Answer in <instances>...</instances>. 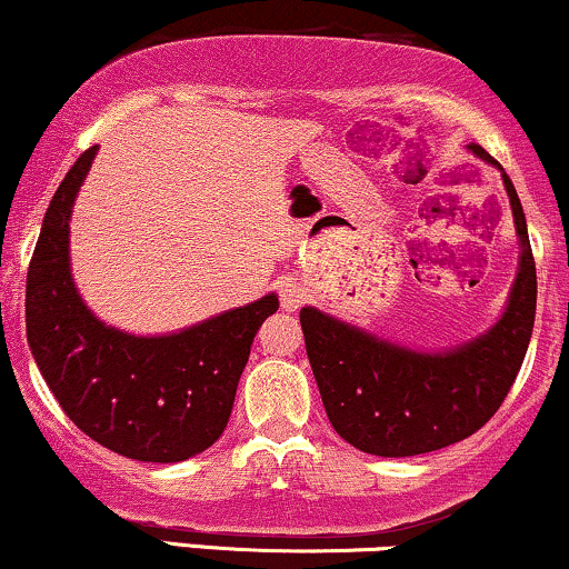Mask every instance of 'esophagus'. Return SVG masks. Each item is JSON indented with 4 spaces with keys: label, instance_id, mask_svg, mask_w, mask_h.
Instances as JSON below:
<instances>
[{
    "label": "esophagus",
    "instance_id": "34e87169",
    "mask_svg": "<svg viewBox=\"0 0 569 569\" xmlns=\"http://www.w3.org/2000/svg\"><path fill=\"white\" fill-rule=\"evenodd\" d=\"M309 297L307 286L301 283L299 278H283L278 286V299H280V307L286 309V312H293V309H299L305 305Z\"/></svg>",
    "mask_w": 569,
    "mask_h": 569
}]
</instances>
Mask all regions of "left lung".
<instances>
[{
  "label": "left lung",
  "mask_w": 569,
  "mask_h": 569,
  "mask_svg": "<svg viewBox=\"0 0 569 569\" xmlns=\"http://www.w3.org/2000/svg\"><path fill=\"white\" fill-rule=\"evenodd\" d=\"M480 160L499 164L472 143ZM520 272L507 312L486 336L446 355H417L378 341L315 307L299 315L307 357L336 433L376 457H415L443 449L486 426L522 368L536 320V260L525 212L505 172Z\"/></svg>",
  "instance_id": "obj_1"
}]
</instances>
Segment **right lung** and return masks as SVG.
Instances as JSON below:
<instances>
[{
    "mask_svg": "<svg viewBox=\"0 0 569 569\" xmlns=\"http://www.w3.org/2000/svg\"><path fill=\"white\" fill-rule=\"evenodd\" d=\"M97 147L86 149L49 201L26 283V333L62 412L97 443L139 462H183L218 441L257 330L278 297L189 330L139 338L107 328L78 297L68 220Z\"/></svg>",
    "mask_w": 569,
    "mask_h": 569,
    "instance_id": "1",
    "label": "right lung"
}]
</instances>
